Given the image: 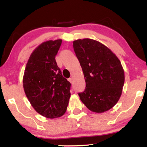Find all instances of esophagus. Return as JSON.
<instances>
[{
    "instance_id": "esophagus-1",
    "label": "esophagus",
    "mask_w": 147,
    "mask_h": 147,
    "mask_svg": "<svg viewBox=\"0 0 147 147\" xmlns=\"http://www.w3.org/2000/svg\"><path fill=\"white\" fill-rule=\"evenodd\" d=\"M69 80V82L71 84L73 83V80H72V78H69V80Z\"/></svg>"
}]
</instances>
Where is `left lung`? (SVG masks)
<instances>
[{"instance_id":"1","label":"left lung","mask_w":147,"mask_h":147,"mask_svg":"<svg viewBox=\"0 0 147 147\" xmlns=\"http://www.w3.org/2000/svg\"><path fill=\"white\" fill-rule=\"evenodd\" d=\"M73 44L86 81L85 90L78 94L80 100L92 112L108 111L122 94L124 71L120 61L109 48L96 40L78 39Z\"/></svg>"}]
</instances>
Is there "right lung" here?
<instances>
[{"instance_id":"obj_1","label":"right lung","mask_w":147,"mask_h":147,"mask_svg":"<svg viewBox=\"0 0 147 147\" xmlns=\"http://www.w3.org/2000/svg\"><path fill=\"white\" fill-rule=\"evenodd\" d=\"M62 40L47 41L32 52L23 76V88L36 112L48 118L63 116L70 98L71 84L62 76L55 55Z\"/></svg>"}]
</instances>
